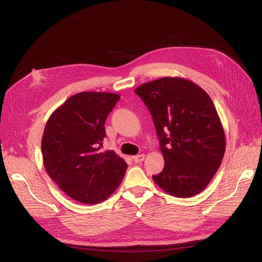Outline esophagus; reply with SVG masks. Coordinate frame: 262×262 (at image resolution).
I'll return each mask as SVG.
<instances>
[{
  "instance_id": "1",
  "label": "esophagus",
  "mask_w": 262,
  "mask_h": 262,
  "mask_svg": "<svg viewBox=\"0 0 262 262\" xmlns=\"http://www.w3.org/2000/svg\"><path fill=\"white\" fill-rule=\"evenodd\" d=\"M132 158H133V162H134V163H141V162L144 161L145 155H144V154H139V155H137V156H133Z\"/></svg>"
}]
</instances>
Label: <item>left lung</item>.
I'll use <instances>...</instances> for the list:
<instances>
[{"instance_id": "obj_1", "label": "left lung", "mask_w": 262, "mask_h": 262, "mask_svg": "<svg viewBox=\"0 0 262 262\" xmlns=\"http://www.w3.org/2000/svg\"><path fill=\"white\" fill-rule=\"evenodd\" d=\"M134 93L153 117L165 166L156 185L177 198L207 188L225 153V133L209 95L182 77L166 76L137 87Z\"/></svg>"}]
</instances>
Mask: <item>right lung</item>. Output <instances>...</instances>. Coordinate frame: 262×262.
<instances>
[{
    "label": "right lung",
    "instance_id": "right-lung-1",
    "mask_svg": "<svg viewBox=\"0 0 262 262\" xmlns=\"http://www.w3.org/2000/svg\"><path fill=\"white\" fill-rule=\"evenodd\" d=\"M118 94L82 92L49 117L41 140L46 171L71 199L85 204L105 201L120 185L125 161L114 150L101 152L105 121Z\"/></svg>",
    "mask_w": 262,
    "mask_h": 262
}]
</instances>
